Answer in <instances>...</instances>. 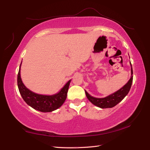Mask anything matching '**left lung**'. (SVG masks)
<instances>
[{
	"mask_svg": "<svg viewBox=\"0 0 150 150\" xmlns=\"http://www.w3.org/2000/svg\"><path fill=\"white\" fill-rule=\"evenodd\" d=\"M131 66V77L130 78L129 81L123 87H121L120 89L118 90L116 92L112 93V95L107 96L104 98H95L90 95L86 91V95L88 100L91 102L92 104L94 105L99 107L100 108H112L115 105L122 100L125 96L128 94V93L130 91V89L131 87V85L132 82V69L131 62H130Z\"/></svg>",
	"mask_w": 150,
	"mask_h": 150,
	"instance_id": "8db88e82",
	"label": "left lung"
}]
</instances>
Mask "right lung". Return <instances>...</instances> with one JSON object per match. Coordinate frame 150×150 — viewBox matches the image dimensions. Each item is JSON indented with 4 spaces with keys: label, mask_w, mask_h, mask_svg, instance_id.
<instances>
[{
    "label": "right lung",
    "mask_w": 150,
    "mask_h": 150,
    "mask_svg": "<svg viewBox=\"0 0 150 150\" xmlns=\"http://www.w3.org/2000/svg\"><path fill=\"white\" fill-rule=\"evenodd\" d=\"M20 67L18 74V86L23 99L28 105L42 112H50L61 107L65 101L70 81L64 85L59 93L53 95H39L27 89L23 83L20 75Z\"/></svg>",
    "instance_id": "add662e5"
}]
</instances>
